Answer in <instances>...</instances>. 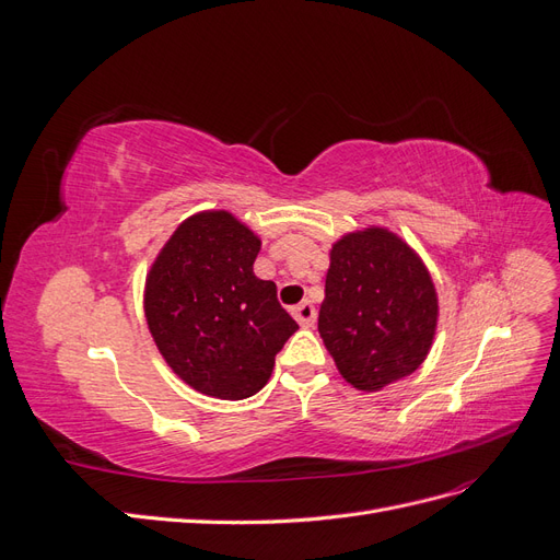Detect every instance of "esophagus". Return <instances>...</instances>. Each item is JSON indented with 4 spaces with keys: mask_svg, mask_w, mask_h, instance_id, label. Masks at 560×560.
<instances>
[{
    "mask_svg": "<svg viewBox=\"0 0 560 560\" xmlns=\"http://www.w3.org/2000/svg\"><path fill=\"white\" fill-rule=\"evenodd\" d=\"M292 315L296 317V322L301 327H313L315 325V317H317V311H315V306L311 301H301L299 306H294L292 308Z\"/></svg>",
    "mask_w": 560,
    "mask_h": 560,
    "instance_id": "1",
    "label": "esophagus"
}]
</instances>
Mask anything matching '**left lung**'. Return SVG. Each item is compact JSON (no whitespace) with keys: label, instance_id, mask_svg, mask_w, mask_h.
I'll list each match as a JSON object with an SVG mask.
<instances>
[{"label":"left lung","instance_id":"8db88e82","mask_svg":"<svg viewBox=\"0 0 560 560\" xmlns=\"http://www.w3.org/2000/svg\"><path fill=\"white\" fill-rule=\"evenodd\" d=\"M317 329L341 376L364 393L425 362L439 303L425 264L399 235L364 229L334 243Z\"/></svg>","mask_w":560,"mask_h":560}]
</instances>
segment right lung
I'll list each match as a JSON object with an SVG mask.
<instances>
[{"label":"right lung","instance_id":"right-lung-1","mask_svg":"<svg viewBox=\"0 0 560 560\" xmlns=\"http://www.w3.org/2000/svg\"><path fill=\"white\" fill-rule=\"evenodd\" d=\"M261 241L231 212L212 210L177 226L151 264L144 315L175 374L202 395L245 399L268 383L299 325L254 276Z\"/></svg>","mask_w":560,"mask_h":560}]
</instances>
